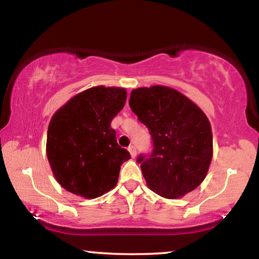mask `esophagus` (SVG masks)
I'll list each match as a JSON object with an SVG mask.
<instances>
[{"label": "esophagus", "mask_w": 259, "mask_h": 259, "mask_svg": "<svg viewBox=\"0 0 259 259\" xmlns=\"http://www.w3.org/2000/svg\"><path fill=\"white\" fill-rule=\"evenodd\" d=\"M127 150H129V152H130V154H132L133 158H135V157H136V148L134 146H129V147H127Z\"/></svg>", "instance_id": "obj_1"}]
</instances>
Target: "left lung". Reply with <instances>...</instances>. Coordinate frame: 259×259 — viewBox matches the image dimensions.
<instances>
[{"label": "left lung", "mask_w": 259, "mask_h": 259, "mask_svg": "<svg viewBox=\"0 0 259 259\" xmlns=\"http://www.w3.org/2000/svg\"><path fill=\"white\" fill-rule=\"evenodd\" d=\"M129 106L152 136V153L138 158L148 189L174 200L200 186L213 157L212 127L204 112L163 85L134 89Z\"/></svg>", "instance_id": "left-lung-1"}]
</instances>
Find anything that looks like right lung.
<instances>
[{
    "label": "right lung",
    "mask_w": 259,
    "mask_h": 259,
    "mask_svg": "<svg viewBox=\"0 0 259 259\" xmlns=\"http://www.w3.org/2000/svg\"><path fill=\"white\" fill-rule=\"evenodd\" d=\"M125 101V89L94 86L53 114L47 130V159L67 191L90 200L117 185L120 165L130 153L117 144L111 121Z\"/></svg>",
    "instance_id": "1"
}]
</instances>
